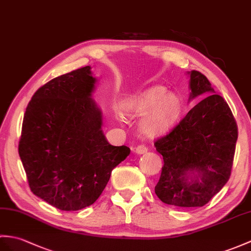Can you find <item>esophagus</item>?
Returning <instances> with one entry per match:
<instances>
[{
  "label": "esophagus",
  "instance_id": "1",
  "mask_svg": "<svg viewBox=\"0 0 251 251\" xmlns=\"http://www.w3.org/2000/svg\"><path fill=\"white\" fill-rule=\"evenodd\" d=\"M135 152L139 155L145 154V153H148V148L145 147V145H138V147L135 149Z\"/></svg>",
  "mask_w": 251,
  "mask_h": 251
}]
</instances>
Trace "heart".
I'll return each mask as SVG.
<instances>
[{
    "label": "heart",
    "instance_id": "1",
    "mask_svg": "<svg viewBox=\"0 0 251 251\" xmlns=\"http://www.w3.org/2000/svg\"><path fill=\"white\" fill-rule=\"evenodd\" d=\"M122 111L128 118H143L140 123L142 133L156 138L167 135L176 125L182 113V100L176 93H168L167 87L154 85L124 98ZM118 118L123 122L121 112Z\"/></svg>",
    "mask_w": 251,
    "mask_h": 251
}]
</instances>
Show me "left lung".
<instances>
[{"label":"left lung","instance_id":"8db88e82","mask_svg":"<svg viewBox=\"0 0 251 251\" xmlns=\"http://www.w3.org/2000/svg\"><path fill=\"white\" fill-rule=\"evenodd\" d=\"M187 75L188 102L206 97L155 142L165 162L155 194L169 205L197 207L205 205L229 180L237 127L228 103L215 94L205 75L197 71Z\"/></svg>","mask_w":251,"mask_h":251}]
</instances>
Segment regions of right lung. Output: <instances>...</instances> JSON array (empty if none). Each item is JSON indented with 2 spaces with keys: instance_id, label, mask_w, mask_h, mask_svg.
<instances>
[{
  "instance_id": "add662e5",
  "label": "right lung",
  "mask_w": 251,
  "mask_h": 251,
  "mask_svg": "<svg viewBox=\"0 0 251 251\" xmlns=\"http://www.w3.org/2000/svg\"><path fill=\"white\" fill-rule=\"evenodd\" d=\"M91 66L40 87L23 118L19 156L33 194L61 211L93 204L130 149L103 135L102 111L92 94Z\"/></svg>"
}]
</instances>
